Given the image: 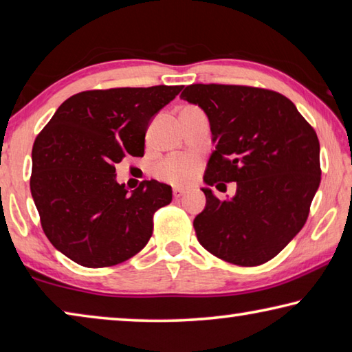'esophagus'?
Masks as SVG:
<instances>
[{
    "instance_id": "34e87169",
    "label": "esophagus",
    "mask_w": 352,
    "mask_h": 352,
    "mask_svg": "<svg viewBox=\"0 0 352 352\" xmlns=\"http://www.w3.org/2000/svg\"><path fill=\"white\" fill-rule=\"evenodd\" d=\"M186 193H187L186 188H181V187H175V188H173V196H175L176 199L181 198V196H184Z\"/></svg>"
}]
</instances>
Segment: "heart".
<instances>
[{
	"mask_svg": "<svg viewBox=\"0 0 352 352\" xmlns=\"http://www.w3.org/2000/svg\"><path fill=\"white\" fill-rule=\"evenodd\" d=\"M201 168V162L192 156H173L166 157L154 166V176L159 177L160 181L177 184H190L196 176H198Z\"/></svg>",
	"mask_w": 352,
	"mask_h": 352,
	"instance_id": "b5f03b06",
	"label": "heart"
}]
</instances>
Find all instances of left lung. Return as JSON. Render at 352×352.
<instances>
[{
	"mask_svg": "<svg viewBox=\"0 0 352 352\" xmlns=\"http://www.w3.org/2000/svg\"><path fill=\"white\" fill-rule=\"evenodd\" d=\"M182 100L208 117L214 151L204 182H236V195L207 204L193 226L212 255L238 266H260L303 229L320 170L317 133L280 92L241 85H190Z\"/></svg>",
	"mask_w": 352,
	"mask_h": 352,
	"instance_id": "1",
	"label": "left lung"
}]
</instances>
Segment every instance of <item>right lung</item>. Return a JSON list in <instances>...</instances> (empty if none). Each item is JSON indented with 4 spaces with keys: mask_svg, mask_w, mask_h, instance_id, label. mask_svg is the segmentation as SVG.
Listing matches in <instances>:
<instances>
[{
    "mask_svg": "<svg viewBox=\"0 0 352 352\" xmlns=\"http://www.w3.org/2000/svg\"><path fill=\"white\" fill-rule=\"evenodd\" d=\"M182 86L92 89L60 104L32 148L30 193L45 235L85 267H109L145 248L171 187L144 181L128 193L116 164L144 156L148 125Z\"/></svg>",
    "mask_w": 352,
    "mask_h": 352,
    "instance_id": "add662e5",
    "label": "right lung"
}]
</instances>
